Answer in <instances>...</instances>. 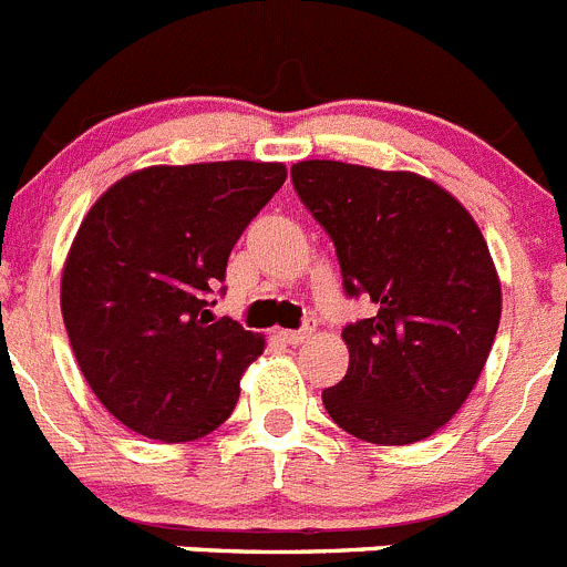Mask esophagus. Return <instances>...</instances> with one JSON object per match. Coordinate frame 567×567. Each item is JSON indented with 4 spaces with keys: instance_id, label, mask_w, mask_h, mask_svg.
Returning <instances> with one entry per match:
<instances>
[{
    "instance_id": "esophagus-1",
    "label": "esophagus",
    "mask_w": 567,
    "mask_h": 567,
    "mask_svg": "<svg viewBox=\"0 0 567 567\" xmlns=\"http://www.w3.org/2000/svg\"><path fill=\"white\" fill-rule=\"evenodd\" d=\"M315 334V326H303V329H278V337L284 342H289V346H300V342H306L309 337Z\"/></svg>"
}]
</instances>
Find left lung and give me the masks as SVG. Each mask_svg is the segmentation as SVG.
Masks as SVG:
<instances>
[{
	"instance_id": "obj_1",
	"label": "left lung",
	"mask_w": 567,
	"mask_h": 567,
	"mask_svg": "<svg viewBox=\"0 0 567 567\" xmlns=\"http://www.w3.org/2000/svg\"><path fill=\"white\" fill-rule=\"evenodd\" d=\"M348 295L373 318L342 331L348 371L323 391L334 424L368 444L424 441L475 388L501 326V278L472 213L439 182L337 159L292 165Z\"/></svg>"
}]
</instances>
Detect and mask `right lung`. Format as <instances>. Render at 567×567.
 I'll list each match as a JSON object with an SVG mask.
<instances>
[{
  "label": "right lung",
  "instance_id": "obj_1",
  "mask_svg": "<svg viewBox=\"0 0 567 567\" xmlns=\"http://www.w3.org/2000/svg\"><path fill=\"white\" fill-rule=\"evenodd\" d=\"M284 179V163L252 159L148 165L83 216L61 272V315L83 379L128 430L179 444L233 413L264 337L213 323L205 298Z\"/></svg>",
  "mask_w": 567,
  "mask_h": 567
}]
</instances>
